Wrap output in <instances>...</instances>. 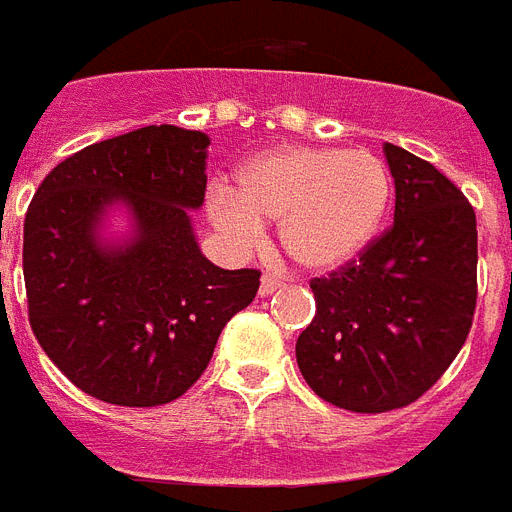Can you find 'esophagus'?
<instances>
[{
	"instance_id": "obj_1",
	"label": "esophagus",
	"mask_w": 512,
	"mask_h": 512,
	"mask_svg": "<svg viewBox=\"0 0 512 512\" xmlns=\"http://www.w3.org/2000/svg\"><path fill=\"white\" fill-rule=\"evenodd\" d=\"M281 286H284L281 278H276L273 273H263V278H260V297H270V294L276 292V289H281Z\"/></svg>"
}]
</instances>
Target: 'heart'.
<instances>
[{
	"label": "heart",
	"instance_id": "b5f03b06",
	"mask_svg": "<svg viewBox=\"0 0 512 512\" xmlns=\"http://www.w3.org/2000/svg\"><path fill=\"white\" fill-rule=\"evenodd\" d=\"M394 181L371 149L276 147L236 170V191L213 186L207 213L236 247L278 220V242L294 265L313 273L344 268L378 234Z\"/></svg>",
	"mask_w": 512,
	"mask_h": 512
}]
</instances>
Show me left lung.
<instances>
[{
	"mask_svg": "<svg viewBox=\"0 0 512 512\" xmlns=\"http://www.w3.org/2000/svg\"><path fill=\"white\" fill-rule=\"evenodd\" d=\"M394 226L344 268L313 278L297 365L318 397L352 413L415 402L468 339L476 310V213L431 162L384 144Z\"/></svg>",
	"mask_w": 512,
	"mask_h": 512,
	"instance_id": "1",
	"label": "left lung"
}]
</instances>
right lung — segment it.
<instances>
[{"instance_id":"1","label":"right lung","mask_w":512,"mask_h":512,"mask_svg":"<svg viewBox=\"0 0 512 512\" xmlns=\"http://www.w3.org/2000/svg\"><path fill=\"white\" fill-rule=\"evenodd\" d=\"M207 147L202 131L136 128L62 160L33 194L23 226L28 321L49 360L97 400H178L260 289V270L218 268L194 236ZM112 209L129 218L118 243L104 236Z\"/></svg>"}]
</instances>
